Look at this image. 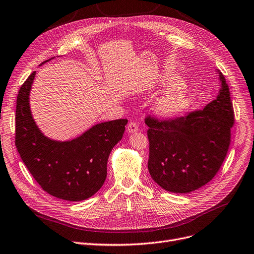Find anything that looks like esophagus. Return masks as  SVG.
I'll return each instance as SVG.
<instances>
[{
	"label": "esophagus",
	"instance_id": "esophagus-1",
	"mask_svg": "<svg viewBox=\"0 0 254 254\" xmlns=\"http://www.w3.org/2000/svg\"><path fill=\"white\" fill-rule=\"evenodd\" d=\"M127 133H129V134L136 133V131L138 130V125L136 123H129L127 127Z\"/></svg>",
	"mask_w": 254,
	"mask_h": 254
}]
</instances>
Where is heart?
Here are the masks:
<instances>
[{"label": "heart", "mask_w": 254, "mask_h": 254, "mask_svg": "<svg viewBox=\"0 0 254 254\" xmlns=\"http://www.w3.org/2000/svg\"><path fill=\"white\" fill-rule=\"evenodd\" d=\"M160 85L167 87L154 103V110L162 119L178 118L192 108L193 94L181 76L163 75Z\"/></svg>", "instance_id": "heart-1"}]
</instances>
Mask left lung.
Returning a JSON list of instances; mask_svg holds the SVG:
<instances>
[{
  "label": "left lung",
  "mask_w": 254,
  "mask_h": 254,
  "mask_svg": "<svg viewBox=\"0 0 254 254\" xmlns=\"http://www.w3.org/2000/svg\"><path fill=\"white\" fill-rule=\"evenodd\" d=\"M216 100L203 110L171 121L146 118L148 171L154 183L172 193H190L216 175L230 143L234 111L223 74Z\"/></svg>",
  "instance_id": "left-lung-1"
}]
</instances>
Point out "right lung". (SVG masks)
Returning <instances> with one entry per match:
<instances>
[{
  "label": "right lung",
  "instance_id": "obj_1",
  "mask_svg": "<svg viewBox=\"0 0 254 254\" xmlns=\"http://www.w3.org/2000/svg\"><path fill=\"white\" fill-rule=\"evenodd\" d=\"M35 75L36 71L30 74L17 95V151L33 178L47 193L63 200H85L104 185L109 156L123 138L127 120L94 125L71 140L52 139L42 133L32 115L30 92Z\"/></svg>",
  "mask_w": 254,
  "mask_h": 254
}]
</instances>
